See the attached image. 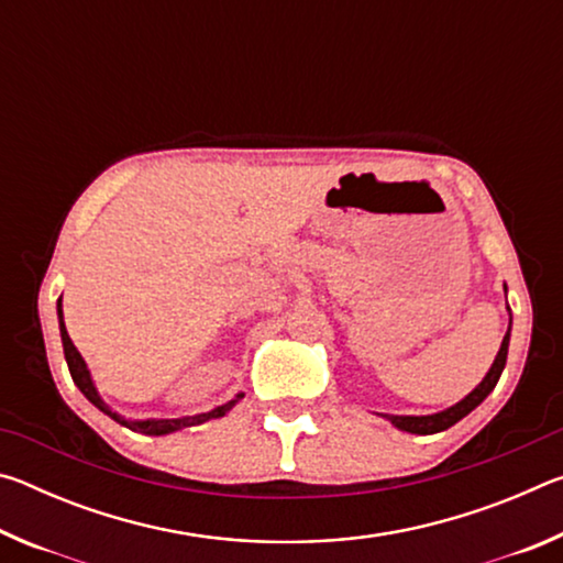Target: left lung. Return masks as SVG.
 Wrapping results in <instances>:
<instances>
[{
    "mask_svg": "<svg viewBox=\"0 0 563 563\" xmlns=\"http://www.w3.org/2000/svg\"><path fill=\"white\" fill-rule=\"evenodd\" d=\"M504 292H507V285H504ZM507 308H509V305H507ZM509 335H511V310H509V330H507V335H504V340H501V347L497 352V357H494V362H492L489 373L484 375L482 383L476 385L472 393L462 399V402L446 407V409H442V412H437V415H419V417H415V415H383V417H387L389 422L397 427V430L409 432V434H434V432L450 430L452 424H456L462 417L470 415L474 407H479L484 399H487V395L492 393V389L497 387L499 377H501V369H504V365H507Z\"/></svg>",
    "mask_w": 563,
    "mask_h": 563,
    "instance_id": "left-lung-1",
    "label": "left lung"
}]
</instances>
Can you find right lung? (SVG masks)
<instances>
[{"label":"right lung","mask_w":563,"mask_h":563,"mask_svg":"<svg viewBox=\"0 0 563 563\" xmlns=\"http://www.w3.org/2000/svg\"><path fill=\"white\" fill-rule=\"evenodd\" d=\"M56 312H59V332H62L64 357H66V365H69V373H71L74 385L81 389V395L87 397L93 407H99L103 415H109L113 419V422L129 427V430H133V432H141V434H170V432L184 430V427L203 424V422H208V419H218V417H223L225 412H231L233 405L243 397V393H238L235 399H231V402L216 407V409H211V412L194 415V417H178V419H126V417H121L119 412H113V409L107 402H103L101 395L97 393V387H93V379H91L87 362H84V357L79 355V350L74 347L69 332H66L64 312H62V298H59V305H56Z\"/></svg>","instance_id":"right-lung-1"}]
</instances>
